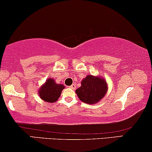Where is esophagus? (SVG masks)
Returning a JSON list of instances; mask_svg holds the SVG:
<instances>
[{
    "instance_id": "1",
    "label": "esophagus",
    "mask_w": 152,
    "mask_h": 152,
    "mask_svg": "<svg viewBox=\"0 0 152 152\" xmlns=\"http://www.w3.org/2000/svg\"><path fill=\"white\" fill-rule=\"evenodd\" d=\"M70 89H75L76 86H75V84H72V85L70 87Z\"/></svg>"
}]
</instances>
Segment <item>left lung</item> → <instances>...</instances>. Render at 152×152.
I'll use <instances>...</instances> for the list:
<instances>
[{
    "instance_id": "left-lung-1",
    "label": "left lung",
    "mask_w": 152,
    "mask_h": 152,
    "mask_svg": "<svg viewBox=\"0 0 152 152\" xmlns=\"http://www.w3.org/2000/svg\"><path fill=\"white\" fill-rule=\"evenodd\" d=\"M107 91V82L102 76L89 75L82 80L81 87L75 92L80 101L92 105L100 102Z\"/></svg>"
}]
</instances>
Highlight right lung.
<instances>
[{
  "mask_svg": "<svg viewBox=\"0 0 152 152\" xmlns=\"http://www.w3.org/2000/svg\"><path fill=\"white\" fill-rule=\"evenodd\" d=\"M65 89L63 84L56 83L55 80L49 77L39 89V96L43 101L48 103L57 102L62 91Z\"/></svg>",
  "mask_w": 152,
  "mask_h": 152,
  "instance_id": "obj_1",
  "label": "right lung"
}]
</instances>
